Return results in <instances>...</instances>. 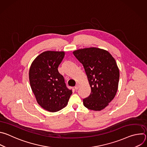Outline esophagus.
<instances>
[{
	"instance_id": "obj_1",
	"label": "esophagus",
	"mask_w": 147,
	"mask_h": 147,
	"mask_svg": "<svg viewBox=\"0 0 147 147\" xmlns=\"http://www.w3.org/2000/svg\"><path fill=\"white\" fill-rule=\"evenodd\" d=\"M79 87H80V85L76 84V86L74 87V88H75V90H78L79 88Z\"/></svg>"
}]
</instances>
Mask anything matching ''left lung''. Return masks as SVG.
<instances>
[{"label":"left lung","instance_id":"left-lung-1","mask_svg":"<svg viewBox=\"0 0 147 147\" xmlns=\"http://www.w3.org/2000/svg\"><path fill=\"white\" fill-rule=\"evenodd\" d=\"M73 53L82 64L91 89L89 96L83 99L84 105L95 111L105 109L118 89L120 74L115 59L108 51L94 47Z\"/></svg>","mask_w":147,"mask_h":147}]
</instances>
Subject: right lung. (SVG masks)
<instances>
[{"mask_svg":"<svg viewBox=\"0 0 147 147\" xmlns=\"http://www.w3.org/2000/svg\"><path fill=\"white\" fill-rule=\"evenodd\" d=\"M65 55L64 51L44 52L34 60L29 70L30 86L37 103L51 112L66 107L72 94L57 69Z\"/></svg>","mask_w":147,"mask_h":147,"instance_id":"add662e5","label":"right lung"}]
</instances>
